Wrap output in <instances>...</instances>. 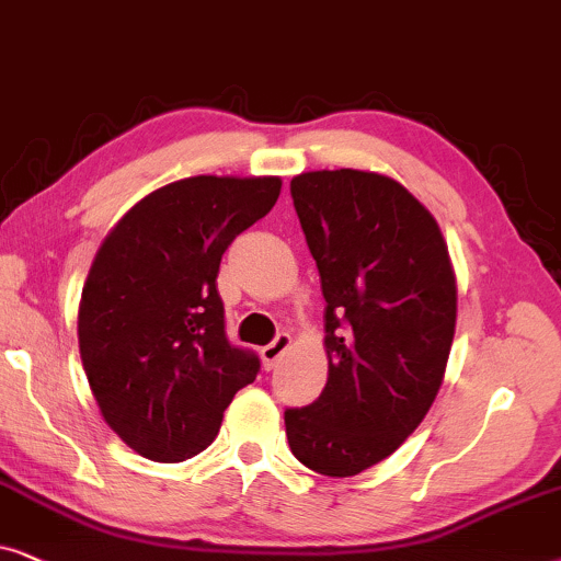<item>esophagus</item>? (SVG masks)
<instances>
[{
    "mask_svg": "<svg viewBox=\"0 0 561 561\" xmlns=\"http://www.w3.org/2000/svg\"><path fill=\"white\" fill-rule=\"evenodd\" d=\"M289 343H293V339H289V333H276L272 343H266L264 348H261V358H264L266 369H272L276 362H279L282 354L289 348Z\"/></svg>",
    "mask_w": 561,
    "mask_h": 561,
    "instance_id": "esophagus-1",
    "label": "esophagus"
}]
</instances>
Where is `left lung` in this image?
Segmentation results:
<instances>
[{"mask_svg": "<svg viewBox=\"0 0 561 561\" xmlns=\"http://www.w3.org/2000/svg\"><path fill=\"white\" fill-rule=\"evenodd\" d=\"M325 297L328 382L287 408L289 449L312 472L351 477L398 449L442 387L457 325V282L433 215L371 171L289 184Z\"/></svg>", "mask_w": 561, "mask_h": 561, "instance_id": "left-lung-1", "label": "left lung"}]
</instances>
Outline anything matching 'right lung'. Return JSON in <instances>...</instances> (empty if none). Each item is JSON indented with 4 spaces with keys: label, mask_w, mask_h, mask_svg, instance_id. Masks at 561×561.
<instances>
[{
    "label": "right lung",
    "mask_w": 561,
    "mask_h": 561,
    "mask_svg": "<svg viewBox=\"0 0 561 561\" xmlns=\"http://www.w3.org/2000/svg\"><path fill=\"white\" fill-rule=\"evenodd\" d=\"M279 176L161 186L104 238L79 308V351L112 431L153 461L213 444L261 362L226 335L220 259L279 197Z\"/></svg>",
    "instance_id": "add662e5"
}]
</instances>
